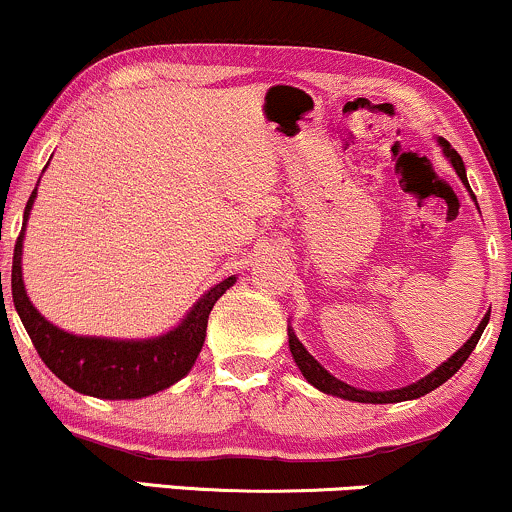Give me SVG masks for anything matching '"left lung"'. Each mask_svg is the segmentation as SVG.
Instances as JSON below:
<instances>
[{
  "mask_svg": "<svg viewBox=\"0 0 512 512\" xmlns=\"http://www.w3.org/2000/svg\"><path fill=\"white\" fill-rule=\"evenodd\" d=\"M438 146L443 148V155L450 160V165H453V170L458 172V177L462 179V184L467 186V191H470L472 201L477 203V198H474L472 189H470V182H467V172H465V162L458 155V150H455L446 138H438ZM491 314V309H489ZM489 314L482 318V323H479L477 330L472 333V338L465 342V345L460 347L458 352L453 354V357H448L446 362L441 366H436L431 374H426L424 378H419L417 383H410V386L405 388H395V390H362V388H354L350 383L340 381V378H335L333 374H328L326 369H323L321 364L316 362L314 357H311L309 350L299 342L297 335H294L292 326H287V335H290V352H292V359L297 362L299 371H302V376L306 381L311 383V386L321 390V393L326 395H335V398H342V400H352V402H371V405H388V402H405V400H417L422 398V395L431 393V390H436L438 386H443V383L448 381L450 376H455V371L460 369L462 364L467 362V357H470L474 347H477L479 338H482L486 323H489Z\"/></svg>",
  "mask_w": 512,
  "mask_h": 512,
  "instance_id": "left-lung-1",
  "label": "left lung"
}]
</instances>
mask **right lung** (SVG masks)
I'll return each instance as SVG.
<instances>
[{
  "mask_svg": "<svg viewBox=\"0 0 512 512\" xmlns=\"http://www.w3.org/2000/svg\"><path fill=\"white\" fill-rule=\"evenodd\" d=\"M38 186L28 198L23 210V227L14 246V266H11V294L21 316L23 328L33 340L35 350L47 369L59 381L74 388L76 393L93 395L100 400H138L174 386L189 374L206 340L208 316L213 306L237 282L234 275L218 282L191 306L189 314L158 338L146 340H114L74 335L57 328L35 309L23 285L21 256L26 222L33 210Z\"/></svg>",
  "mask_w": 512,
  "mask_h": 512,
  "instance_id": "obj_1",
  "label": "right lung"
}]
</instances>
